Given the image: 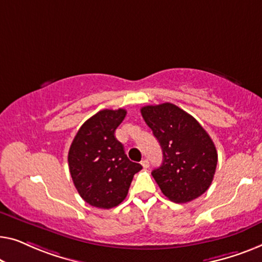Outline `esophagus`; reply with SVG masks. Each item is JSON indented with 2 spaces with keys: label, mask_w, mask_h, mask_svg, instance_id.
<instances>
[{
  "label": "esophagus",
  "mask_w": 262,
  "mask_h": 262,
  "mask_svg": "<svg viewBox=\"0 0 262 262\" xmlns=\"http://www.w3.org/2000/svg\"><path fill=\"white\" fill-rule=\"evenodd\" d=\"M141 165H142L143 168H148V167H149V161L147 160V159L142 160V161H141Z\"/></svg>",
  "instance_id": "obj_1"
}]
</instances>
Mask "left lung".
<instances>
[{
	"mask_svg": "<svg viewBox=\"0 0 262 262\" xmlns=\"http://www.w3.org/2000/svg\"><path fill=\"white\" fill-rule=\"evenodd\" d=\"M141 115L163 149V164L152 171L161 192L176 203L202 196L217 166V150L208 133L172 103L142 106Z\"/></svg>",
	"mask_w": 262,
	"mask_h": 262,
	"instance_id": "1",
	"label": "left lung"
}]
</instances>
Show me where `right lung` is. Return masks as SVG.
<instances>
[{
    "label": "right lung",
    "mask_w": 262,
    "mask_h": 262,
    "mask_svg": "<svg viewBox=\"0 0 262 262\" xmlns=\"http://www.w3.org/2000/svg\"><path fill=\"white\" fill-rule=\"evenodd\" d=\"M124 109H104L83 123L69 150V168L77 191L86 203L101 209L117 206L127 197L135 173L114 133L126 117Z\"/></svg>",
    "instance_id": "add662e5"
}]
</instances>
